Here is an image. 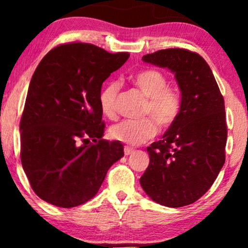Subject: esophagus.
<instances>
[{
  "label": "esophagus",
  "instance_id": "esophagus-1",
  "mask_svg": "<svg viewBox=\"0 0 248 248\" xmlns=\"http://www.w3.org/2000/svg\"><path fill=\"white\" fill-rule=\"evenodd\" d=\"M133 152H134V148L128 147V146H124V155H130V154H132Z\"/></svg>",
  "mask_w": 248,
  "mask_h": 248
}]
</instances>
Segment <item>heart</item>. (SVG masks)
Listing matches in <instances>:
<instances>
[{
  "label": "heart",
  "instance_id": "b5f03b06",
  "mask_svg": "<svg viewBox=\"0 0 248 248\" xmlns=\"http://www.w3.org/2000/svg\"><path fill=\"white\" fill-rule=\"evenodd\" d=\"M130 82L147 96L142 114L150 115L139 120H124L109 128L113 140L124 143L136 144L149 141L157 133V125L162 129L171 127L181 112V95L178 91L168 86V78L161 71L146 69L130 77ZM120 92L118 81H109L101 88L99 105L102 114L109 119L116 115V100Z\"/></svg>",
  "mask_w": 248,
  "mask_h": 248
}]
</instances>
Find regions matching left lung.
<instances>
[{
	"mask_svg": "<svg viewBox=\"0 0 248 248\" xmlns=\"http://www.w3.org/2000/svg\"><path fill=\"white\" fill-rule=\"evenodd\" d=\"M142 59L175 73L182 101L175 124L147 148L150 161L141 186L161 205H189L211 187L225 163L224 98L211 69L197 52L173 47Z\"/></svg>",
	"mask_w": 248,
	"mask_h": 248,
	"instance_id": "obj_1",
	"label": "left lung"
}]
</instances>
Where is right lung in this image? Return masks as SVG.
I'll use <instances>...</instances> for the list:
<instances>
[{"label": "right lung", "instance_id": "1", "mask_svg": "<svg viewBox=\"0 0 248 248\" xmlns=\"http://www.w3.org/2000/svg\"><path fill=\"white\" fill-rule=\"evenodd\" d=\"M128 58V52L72 42L53 47L37 66L19 130L22 166L43 201L59 207L86 203L124 156L120 141L102 139L99 94L102 82Z\"/></svg>", "mask_w": 248, "mask_h": 248}]
</instances>
